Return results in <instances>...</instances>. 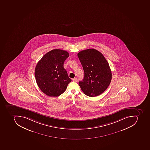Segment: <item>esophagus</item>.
Wrapping results in <instances>:
<instances>
[{
	"label": "esophagus",
	"instance_id": "34e87169",
	"mask_svg": "<svg viewBox=\"0 0 150 150\" xmlns=\"http://www.w3.org/2000/svg\"><path fill=\"white\" fill-rule=\"evenodd\" d=\"M72 81H74V82H77L78 81V79H77V78H74V79H72Z\"/></svg>",
	"mask_w": 150,
	"mask_h": 150
}]
</instances>
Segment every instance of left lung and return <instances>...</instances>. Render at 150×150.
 Masks as SVG:
<instances>
[{
    "instance_id": "8db88e82",
    "label": "left lung",
    "mask_w": 150,
    "mask_h": 150,
    "mask_svg": "<svg viewBox=\"0 0 150 150\" xmlns=\"http://www.w3.org/2000/svg\"><path fill=\"white\" fill-rule=\"evenodd\" d=\"M78 56L84 71V78L79 82V86L87 96H98L106 90L111 82L109 64L104 55L94 49L81 51Z\"/></svg>"
}]
</instances>
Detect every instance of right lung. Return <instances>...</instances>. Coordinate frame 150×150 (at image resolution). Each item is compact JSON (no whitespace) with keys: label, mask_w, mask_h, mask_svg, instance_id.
<instances>
[{"label":"right lung","mask_w":150,"mask_h":150,"mask_svg":"<svg viewBox=\"0 0 150 150\" xmlns=\"http://www.w3.org/2000/svg\"><path fill=\"white\" fill-rule=\"evenodd\" d=\"M69 56L67 51L54 49L46 53L38 62L35 69L36 82L42 92L50 97H57L67 89L71 79L64 68Z\"/></svg>","instance_id":"1"}]
</instances>
